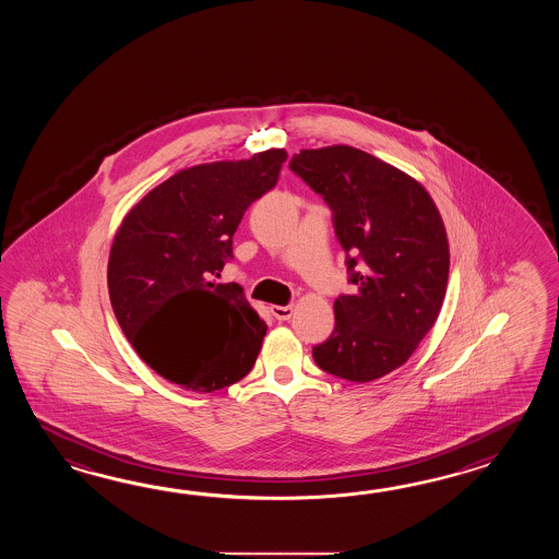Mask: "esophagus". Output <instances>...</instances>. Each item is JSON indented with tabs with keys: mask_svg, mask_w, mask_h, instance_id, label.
Instances as JSON below:
<instances>
[{
	"mask_svg": "<svg viewBox=\"0 0 559 559\" xmlns=\"http://www.w3.org/2000/svg\"><path fill=\"white\" fill-rule=\"evenodd\" d=\"M275 320L287 321L294 316V306H272Z\"/></svg>",
	"mask_w": 559,
	"mask_h": 559,
	"instance_id": "esophagus-1",
	"label": "esophagus"
}]
</instances>
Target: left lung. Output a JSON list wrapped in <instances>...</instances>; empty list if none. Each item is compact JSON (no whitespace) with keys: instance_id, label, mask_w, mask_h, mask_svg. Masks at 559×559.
I'll return each instance as SVG.
<instances>
[{"instance_id":"8db88e82","label":"left lung","mask_w":559,"mask_h":559,"mask_svg":"<svg viewBox=\"0 0 559 559\" xmlns=\"http://www.w3.org/2000/svg\"><path fill=\"white\" fill-rule=\"evenodd\" d=\"M289 169L330 205L347 253L352 296L313 359L344 380H380L404 366L440 316L450 274L448 234L426 188L349 145L301 150Z\"/></svg>"}]
</instances>
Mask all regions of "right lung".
<instances>
[{
    "label": "right lung",
    "mask_w": 559,
    "mask_h": 559,
    "mask_svg": "<svg viewBox=\"0 0 559 559\" xmlns=\"http://www.w3.org/2000/svg\"><path fill=\"white\" fill-rule=\"evenodd\" d=\"M285 150L181 169L123 217L107 289L138 356L183 390L212 393L246 378L262 349L260 320L238 284H215L251 203L272 190ZM191 296V309L177 301Z\"/></svg>",
    "instance_id": "add662e5"
}]
</instances>
